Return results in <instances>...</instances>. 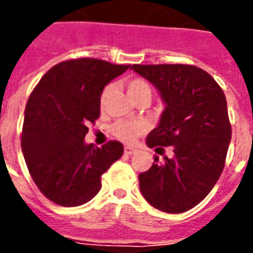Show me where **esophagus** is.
<instances>
[{"label": "esophagus", "mask_w": 253, "mask_h": 253, "mask_svg": "<svg viewBox=\"0 0 253 253\" xmlns=\"http://www.w3.org/2000/svg\"><path fill=\"white\" fill-rule=\"evenodd\" d=\"M136 152V148L134 147H125V154L126 155H134Z\"/></svg>", "instance_id": "34e87169"}]
</instances>
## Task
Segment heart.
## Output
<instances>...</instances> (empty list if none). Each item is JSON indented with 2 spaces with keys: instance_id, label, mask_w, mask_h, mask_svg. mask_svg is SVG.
I'll return each instance as SVG.
<instances>
[{
  "instance_id": "b5f03b06",
  "label": "heart",
  "mask_w": 253,
  "mask_h": 253,
  "mask_svg": "<svg viewBox=\"0 0 253 253\" xmlns=\"http://www.w3.org/2000/svg\"><path fill=\"white\" fill-rule=\"evenodd\" d=\"M126 87L127 93H128L132 101L142 97V95H148L151 98L150 85H148L147 81L142 80V79H132V80L127 83ZM110 90L111 87L106 86L101 93V97H99V105L101 106H103L106 103ZM111 131L117 138L123 140V142L132 143L138 136L146 132L147 123L143 122V121H118V122L113 125Z\"/></svg>"
}]
</instances>
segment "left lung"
I'll list each match as a JSON object with an SVG mask.
<instances>
[{
  "label": "left lung",
  "mask_w": 253,
  "mask_h": 253,
  "mask_svg": "<svg viewBox=\"0 0 253 253\" xmlns=\"http://www.w3.org/2000/svg\"><path fill=\"white\" fill-rule=\"evenodd\" d=\"M132 71L160 93L166 109L147 146L173 147V158L139 174L143 197L155 209L178 214L198 205L223 170L231 125L223 90L194 65L134 64ZM163 150V148H162Z\"/></svg>",
  "instance_id": "1"
}]
</instances>
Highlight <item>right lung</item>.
I'll list each match as a JSON object with an SVG mask.
<instances>
[{"mask_svg": "<svg viewBox=\"0 0 253 253\" xmlns=\"http://www.w3.org/2000/svg\"><path fill=\"white\" fill-rule=\"evenodd\" d=\"M130 65L76 59L52 67L30 95L21 147L43 194L61 206H80L101 189V176L123 154L122 143H85L87 123L99 117V97Z\"/></svg>", "mask_w": 253, "mask_h": 253, "instance_id": "obj_1", "label": "right lung"}]
</instances>
